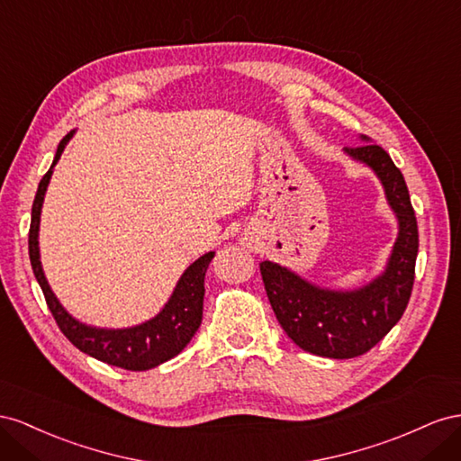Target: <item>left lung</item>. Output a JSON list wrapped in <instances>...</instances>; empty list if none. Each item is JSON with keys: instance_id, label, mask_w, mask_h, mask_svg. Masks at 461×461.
I'll list each match as a JSON object with an SVG mask.
<instances>
[{"instance_id": "left-lung-1", "label": "left lung", "mask_w": 461, "mask_h": 461, "mask_svg": "<svg viewBox=\"0 0 461 461\" xmlns=\"http://www.w3.org/2000/svg\"><path fill=\"white\" fill-rule=\"evenodd\" d=\"M346 152L375 169L398 216L400 233L386 272L355 292H330L307 284L270 260L260 262L268 301L285 334L301 349L332 359L366 353L402 319L411 297L419 249L410 191L388 152L371 142L346 147Z\"/></svg>"}]
</instances>
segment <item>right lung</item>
Returning <instances> with one entry per match:
<instances>
[{
	"mask_svg": "<svg viewBox=\"0 0 461 461\" xmlns=\"http://www.w3.org/2000/svg\"><path fill=\"white\" fill-rule=\"evenodd\" d=\"M71 133L65 135L59 142L54 164L50 166L46 176L38 185L34 203H32V218L29 231V255L32 272L38 284L42 287L46 303L50 312L59 326L63 336L71 344L90 355L102 363L120 366L125 371H149L152 366L176 357L181 349L185 348L194 332L199 330L203 322V299H204V274L212 260L214 253H206L181 276L177 282L172 299L167 301L162 312L152 321L144 322L135 328H125V330H104V328H92L75 321L71 314L65 311L56 295L44 278L41 253H38V226H41V210L44 203V193L50 183L54 166L58 164L65 144L71 139Z\"/></svg>",
	"mask_w": 461,
	"mask_h": 461,
	"instance_id": "obj_1",
	"label": "right lung"
}]
</instances>
